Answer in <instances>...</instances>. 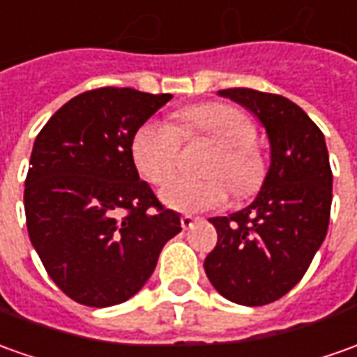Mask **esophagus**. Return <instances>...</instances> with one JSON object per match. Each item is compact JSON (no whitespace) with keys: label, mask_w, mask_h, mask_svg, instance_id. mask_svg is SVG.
<instances>
[{"label":"esophagus","mask_w":357,"mask_h":357,"mask_svg":"<svg viewBox=\"0 0 357 357\" xmlns=\"http://www.w3.org/2000/svg\"><path fill=\"white\" fill-rule=\"evenodd\" d=\"M179 220H181V227H183L185 230L191 229V227L197 222V219H195V217H191V215H181V219Z\"/></svg>","instance_id":"esophagus-1"}]
</instances>
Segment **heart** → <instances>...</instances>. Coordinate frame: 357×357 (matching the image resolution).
I'll return each instance as SVG.
<instances>
[{
  "instance_id": "heart-1",
  "label": "heart",
  "mask_w": 357,
  "mask_h": 357,
  "mask_svg": "<svg viewBox=\"0 0 357 357\" xmlns=\"http://www.w3.org/2000/svg\"><path fill=\"white\" fill-rule=\"evenodd\" d=\"M256 125L230 103H201L179 111L174 123L146 121L132 138V158L138 172L152 183L164 185L178 169L181 140H205L215 146L203 174L209 178H176L162 189V201L178 211L199 213L219 209L229 199L250 197L264 185L268 162L254 142Z\"/></svg>"
}]
</instances>
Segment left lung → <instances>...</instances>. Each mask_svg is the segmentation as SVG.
Segmentation results:
<instances>
[{
  "label": "left lung",
  "mask_w": 357,
  "mask_h": 357,
  "mask_svg": "<svg viewBox=\"0 0 357 357\" xmlns=\"http://www.w3.org/2000/svg\"><path fill=\"white\" fill-rule=\"evenodd\" d=\"M220 96L260 119L270 137L271 166L250 207L209 219L219 238L203 266L225 299L261 307L299 283L326 236L332 203L328 150L321 128L287 97L250 87L222 89Z\"/></svg>",
  "instance_id": "1"
}]
</instances>
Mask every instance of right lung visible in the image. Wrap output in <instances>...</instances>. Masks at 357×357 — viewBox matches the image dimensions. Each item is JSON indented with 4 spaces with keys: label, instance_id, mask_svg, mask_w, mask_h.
Returning <instances> with one entry per match:
<instances>
[{
    "label": "right lung",
    "instance_id": "obj_1",
    "mask_svg": "<svg viewBox=\"0 0 357 357\" xmlns=\"http://www.w3.org/2000/svg\"><path fill=\"white\" fill-rule=\"evenodd\" d=\"M169 93L97 87L38 132L25 179L29 238L50 280L86 307L130 299L181 230L138 178L132 138Z\"/></svg>",
    "mask_w": 357,
    "mask_h": 357
}]
</instances>
